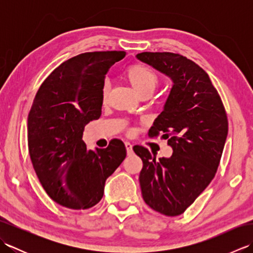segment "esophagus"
<instances>
[{
	"instance_id": "obj_1",
	"label": "esophagus",
	"mask_w": 253,
	"mask_h": 253,
	"mask_svg": "<svg viewBox=\"0 0 253 253\" xmlns=\"http://www.w3.org/2000/svg\"><path fill=\"white\" fill-rule=\"evenodd\" d=\"M125 147H126V150H127V153L128 154H131V152H132V144L129 141H126L125 142Z\"/></svg>"
}]
</instances>
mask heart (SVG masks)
Here are the masks:
<instances>
[{
  "label": "heart",
  "mask_w": 253,
  "mask_h": 253,
  "mask_svg": "<svg viewBox=\"0 0 253 253\" xmlns=\"http://www.w3.org/2000/svg\"><path fill=\"white\" fill-rule=\"evenodd\" d=\"M124 77L137 91L139 95L151 94L157 85L159 78L153 69L143 63H133L124 72ZM109 95V85L104 84L101 89V100L105 103Z\"/></svg>",
  "instance_id": "1"
}]
</instances>
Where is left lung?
<instances>
[{
	"label": "left lung",
	"instance_id": "obj_1",
	"mask_svg": "<svg viewBox=\"0 0 253 253\" xmlns=\"http://www.w3.org/2000/svg\"><path fill=\"white\" fill-rule=\"evenodd\" d=\"M137 57L174 83L148 132L150 138L168 139L171 157L157 161L142 146L132 149L143 163L139 181L144 202L163 215L177 216L216 174L228 132L226 111L209 75L189 58L170 52H142Z\"/></svg>",
	"mask_w": 253,
	"mask_h": 253
}]
</instances>
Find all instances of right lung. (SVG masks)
I'll return each mask as SVG.
<instances>
[{
    "label": "right lung",
    "mask_w": 253,
    "mask_h": 253,
    "mask_svg": "<svg viewBox=\"0 0 253 253\" xmlns=\"http://www.w3.org/2000/svg\"><path fill=\"white\" fill-rule=\"evenodd\" d=\"M124 51L87 52L62 63L41 84L28 115V150L40 184L53 201L72 210L98 203L104 185L126 158L112 139L105 149L88 150L84 126L101 116V89L109 68Z\"/></svg>",
    "instance_id": "obj_1"
}]
</instances>
